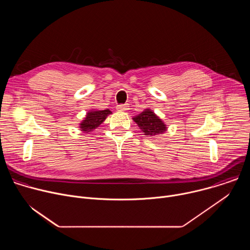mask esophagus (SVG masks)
I'll return each mask as SVG.
<instances>
[{
    "label": "esophagus",
    "mask_w": 250,
    "mask_h": 250,
    "mask_svg": "<svg viewBox=\"0 0 250 250\" xmlns=\"http://www.w3.org/2000/svg\"><path fill=\"white\" fill-rule=\"evenodd\" d=\"M126 110H128V105L125 104H118L117 105V111L118 112H125Z\"/></svg>",
    "instance_id": "34e87169"
}]
</instances>
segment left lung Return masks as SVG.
<instances>
[{
  "mask_svg": "<svg viewBox=\"0 0 250 250\" xmlns=\"http://www.w3.org/2000/svg\"><path fill=\"white\" fill-rule=\"evenodd\" d=\"M145 135L154 138L167 131L165 123L150 109H146L139 115L132 118Z\"/></svg>",
  "mask_w": 250,
  "mask_h": 250,
  "instance_id": "left-lung-1",
  "label": "left lung"
}]
</instances>
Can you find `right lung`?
I'll list each match as a JSON object with an SVG mask.
<instances>
[{"instance_id": "add662e5", "label": "right lung", "mask_w": 250, "mask_h": 250, "mask_svg": "<svg viewBox=\"0 0 250 250\" xmlns=\"http://www.w3.org/2000/svg\"><path fill=\"white\" fill-rule=\"evenodd\" d=\"M111 114L112 112L109 109L106 110L92 109L86 114V117L79 124V128L81 131L85 133H89L95 130L97 127H99V125L103 124V122H104L106 117Z\"/></svg>"}]
</instances>
